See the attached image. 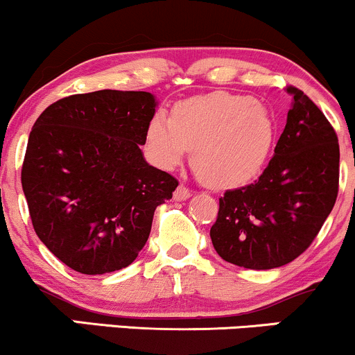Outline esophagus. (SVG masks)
<instances>
[{
  "mask_svg": "<svg viewBox=\"0 0 355 355\" xmlns=\"http://www.w3.org/2000/svg\"><path fill=\"white\" fill-rule=\"evenodd\" d=\"M191 191L187 189L185 185H178L177 190L173 191V200L177 202H182V200H187V198H190Z\"/></svg>",
  "mask_w": 355,
  "mask_h": 355,
  "instance_id": "34e87169",
  "label": "esophagus"
}]
</instances>
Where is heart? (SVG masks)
Here are the masks:
<instances>
[{
  "instance_id": "1",
  "label": "heart",
  "mask_w": 355,
  "mask_h": 355,
  "mask_svg": "<svg viewBox=\"0 0 355 355\" xmlns=\"http://www.w3.org/2000/svg\"><path fill=\"white\" fill-rule=\"evenodd\" d=\"M145 140L158 166L173 168L189 150L198 180L227 190L262 172L275 141V123L252 96L217 92L177 105L172 118L157 113Z\"/></svg>"
}]
</instances>
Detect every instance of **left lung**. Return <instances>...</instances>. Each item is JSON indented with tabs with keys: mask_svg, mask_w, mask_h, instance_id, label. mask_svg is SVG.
Masks as SVG:
<instances>
[{
	"mask_svg": "<svg viewBox=\"0 0 355 355\" xmlns=\"http://www.w3.org/2000/svg\"><path fill=\"white\" fill-rule=\"evenodd\" d=\"M292 107L274 157L259 180L227 190L210 239L227 262L268 270L307 250L339 191L336 130L302 89L287 87Z\"/></svg>",
	"mask_w": 355,
	"mask_h": 355,
	"instance_id": "obj_1",
	"label": "left lung"
}]
</instances>
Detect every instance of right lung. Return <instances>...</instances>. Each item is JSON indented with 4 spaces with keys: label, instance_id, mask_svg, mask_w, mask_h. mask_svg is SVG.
I'll list each match as a JSON object with an SVG mask.
<instances>
[{
    "label": "right lung",
    "instance_id": "obj_1",
    "mask_svg": "<svg viewBox=\"0 0 355 355\" xmlns=\"http://www.w3.org/2000/svg\"><path fill=\"white\" fill-rule=\"evenodd\" d=\"M155 107L148 92L100 89L55 101L35 121L21 168L31 222L48 250L80 274L128 267L155 209L178 187L140 150Z\"/></svg>",
    "mask_w": 355,
    "mask_h": 355
}]
</instances>
